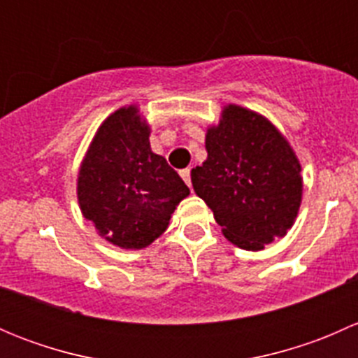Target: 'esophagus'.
I'll list each match as a JSON object with an SVG mask.
<instances>
[{"instance_id":"34e87169","label":"esophagus","mask_w":358,"mask_h":358,"mask_svg":"<svg viewBox=\"0 0 358 358\" xmlns=\"http://www.w3.org/2000/svg\"><path fill=\"white\" fill-rule=\"evenodd\" d=\"M180 176H182V178H183V182H185L187 185L190 187V168H185V169H182V171H180Z\"/></svg>"}]
</instances>
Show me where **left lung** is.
<instances>
[{"instance_id":"1","label":"left lung","mask_w":358,"mask_h":358,"mask_svg":"<svg viewBox=\"0 0 358 358\" xmlns=\"http://www.w3.org/2000/svg\"><path fill=\"white\" fill-rule=\"evenodd\" d=\"M208 157L190 171L234 246L262 251L286 237L303 199L301 164L289 140L259 112L227 103L206 129Z\"/></svg>"}]
</instances>
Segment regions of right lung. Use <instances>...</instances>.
Segmentation results:
<instances>
[{"label": "right lung", "instance_id": "1", "mask_svg": "<svg viewBox=\"0 0 358 358\" xmlns=\"http://www.w3.org/2000/svg\"><path fill=\"white\" fill-rule=\"evenodd\" d=\"M150 124L136 103L119 107L96 128L76 194L83 216L112 246L143 249L166 232L190 194L178 173L150 149Z\"/></svg>", "mask_w": 358, "mask_h": 358}]
</instances>
